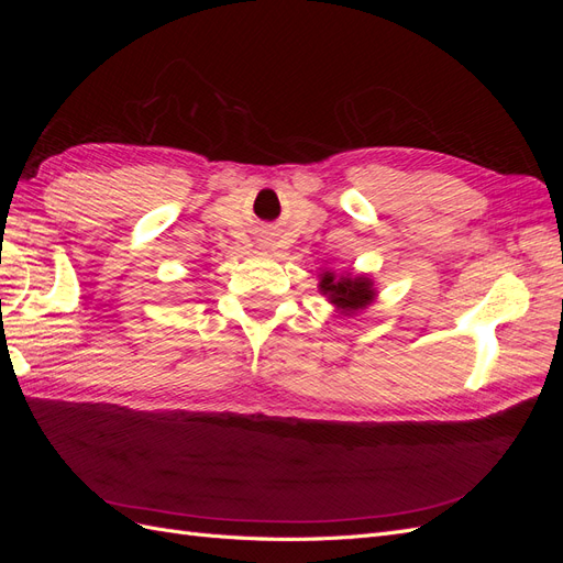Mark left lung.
<instances>
[{
	"instance_id": "obj_1",
	"label": "left lung",
	"mask_w": 563,
	"mask_h": 563,
	"mask_svg": "<svg viewBox=\"0 0 563 563\" xmlns=\"http://www.w3.org/2000/svg\"><path fill=\"white\" fill-rule=\"evenodd\" d=\"M319 291L345 317L368 308L373 298H376L373 279L366 275H335L331 269H323L319 275Z\"/></svg>"
}]
</instances>
